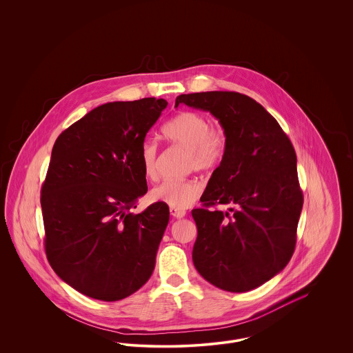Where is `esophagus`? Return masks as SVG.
Wrapping results in <instances>:
<instances>
[{
    "mask_svg": "<svg viewBox=\"0 0 353 353\" xmlns=\"http://www.w3.org/2000/svg\"><path fill=\"white\" fill-rule=\"evenodd\" d=\"M186 212L184 209H176V208H170V216L174 219H183L185 217Z\"/></svg>",
    "mask_w": 353,
    "mask_h": 353,
    "instance_id": "obj_1",
    "label": "esophagus"
}]
</instances>
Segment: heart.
I'll use <instances>...</instances> for the list:
<instances>
[{"label": "heart", "mask_w": 353, "mask_h": 353, "mask_svg": "<svg viewBox=\"0 0 353 353\" xmlns=\"http://www.w3.org/2000/svg\"><path fill=\"white\" fill-rule=\"evenodd\" d=\"M161 131L170 144L186 150L185 167L188 170L212 172L219 167L225 156V131L219 127H210L209 120L199 112H180L167 121ZM157 144L145 140L140 150V161L148 180L157 179ZM201 192V185L193 179H169L152 189L150 199L152 202H160L169 208L185 209L200 197Z\"/></svg>", "instance_id": "heart-1"}]
</instances>
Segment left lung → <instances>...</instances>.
<instances>
[{
    "label": "left lung",
    "mask_w": 353,
    "mask_h": 353,
    "mask_svg": "<svg viewBox=\"0 0 353 353\" xmlns=\"http://www.w3.org/2000/svg\"><path fill=\"white\" fill-rule=\"evenodd\" d=\"M209 111L226 134V151L192 210L197 225L193 263L203 279L246 292L285 269L296 243L303 206L296 153L279 123L248 95L183 94L176 104ZM230 204L228 212L209 211Z\"/></svg>",
    "instance_id": "obj_1"
}]
</instances>
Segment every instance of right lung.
Here are the masks:
<instances>
[{"label":"right lung","instance_id":"right-lung-1","mask_svg":"<svg viewBox=\"0 0 353 353\" xmlns=\"http://www.w3.org/2000/svg\"><path fill=\"white\" fill-rule=\"evenodd\" d=\"M168 101L105 103L58 136L41 190L51 268L90 298L117 302L151 278L169 209L134 214L148 186L140 161L145 134Z\"/></svg>","mask_w":353,"mask_h":353}]
</instances>
